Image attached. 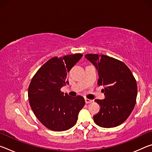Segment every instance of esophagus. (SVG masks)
Returning a JSON list of instances; mask_svg holds the SVG:
<instances>
[{
    "label": "esophagus",
    "instance_id": "34e87169",
    "mask_svg": "<svg viewBox=\"0 0 152 152\" xmlns=\"http://www.w3.org/2000/svg\"><path fill=\"white\" fill-rule=\"evenodd\" d=\"M85 102L86 103H91V102H93V100H91V99H85Z\"/></svg>",
    "mask_w": 152,
    "mask_h": 152
}]
</instances>
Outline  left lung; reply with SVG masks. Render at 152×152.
Returning a JSON list of instances; mask_svg holds the SVG:
<instances>
[{"label":"left lung","instance_id":"1","mask_svg":"<svg viewBox=\"0 0 152 152\" xmlns=\"http://www.w3.org/2000/svg\"><path fill=\"white\" fill-rule=\"evenodd\" d=\"M94 64L99 74L98 85L104 86L105 99L94 100L100 105V111L94 115V121L100 127H115L127 119L134 109L137 86L129 68L109 56L85 55Z\"/></svg>","mask_w":152,"mask_h":152}]
</instances>
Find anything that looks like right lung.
<instances>
[{
    "instance_id": "right-lung-1",
    "label": "right lung",
    "mask_w": 152,
    "mask_h": 152,
    "mask_svg": "<svg viewBox=\"0 0 152 152\" xmlns=\"http://www.w3.org/2000/svg\"><path fill=\"white\" fill-rule=\"evenodd\" d=\"M81 53L53 57L38 70L28 88L31 109L42 124L54 132L68 130L76 124L78 113L85 104L81 96L64 94L67 72L82 57Z\"/></svg>"
}]
</instances>
